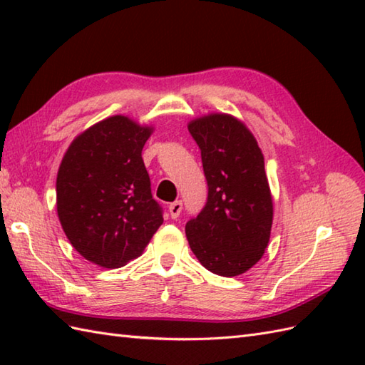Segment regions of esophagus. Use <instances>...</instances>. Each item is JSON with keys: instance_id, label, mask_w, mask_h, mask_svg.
Returning <instances> with one entry per match:
<instances>
[{"instance_id": "34e87169", "label": "esophagus", "mask_w": 365, "mask_h": 365, "mask_svg": "<svg viewBox=\"0 0 365 365\" xmlns=\"http://www.w3.org/2000/svg\"><path fill=\"white\" fill-rule=\"evenodd\" d=\"M182 200H175V202L169 204V213H170V218H178V215L182 212Z\"/></svg>"}]
</instances>
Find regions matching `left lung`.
<instances>
[{"instance_id": "left-lung-1", "label": "left lung", "mask_w": 365, "mask_h": 365, "mask_svg": "<svg viewBox=\"0 0 365 365\" xmlns=\"http://www.w3.org/2000/svg\"><path fill=\"white\" fill-rule=\"evenodd\" d=\"M202 157L207 204L185 226L191 251L220 276L246 273L265 252L273 197L254 135L230 114L212 113L188 123Z\"/></svg>"}]
</instances>
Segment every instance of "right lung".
<instances>
[{
    "mask_svg": "<svg viewBox=\"0 0 365 365\" xmlns=\"http://www.w3.org/2000/svg\"><path fill=\"white\" fill-rule=\"evenodd\" d=\"M153 128L111 115L76 136L56 178L58 216L84 259L120 268L143 254L163 224L143 147Z\"/></svg>",
    "mask_w": 365,
    "mask_h": 365,
    "instance_id": "add662e5",
    "label": "right lung"
}]
</instances>
